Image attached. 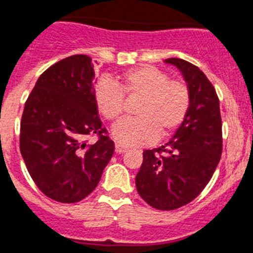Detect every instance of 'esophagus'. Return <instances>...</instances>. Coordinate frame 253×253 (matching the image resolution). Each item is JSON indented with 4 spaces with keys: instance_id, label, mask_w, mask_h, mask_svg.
Here are the masks:
<instances>
[{
    "instance_id": "obj_1",
    "label": "esophagus",
    "mask_w": 253,
    "mask_h": 253,
    "mask_svg": "<svg viewBox=\"0 0 253 253\" xmlns=\"http://www.w3.org/2000/svg\"><path fill=\"white\" fill-rule=\"evenodd\" d=\"M126 148H123L122 145H120V144H117L116 145V153H118V154H122V153L126 152Z\"/></svg>"
}]
</instances>
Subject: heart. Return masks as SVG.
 Wrapping results in <instances>:
<instances>
[{
    "instance_id": "obj_1",
    "label": "heart",
    "mask_w": 253,
    "mask_h": 253,
    "mask_svg": "<svg viewBox=\"0 0 253 253\" xmlns=\"http://www.w3.org/2000/svg\"><path fill=\"white\" fill-rule=\"evenodd\" d=\"M120 86L109 80L95 86L97 110L108 121L120 118L123 110V92L140 97L135 108L136 118L123 120L112 130L121 145L137 146L152 143L156 137H166L179 128L188 113L190 96L185 84L169 80L165 72L150 65L123 72Z\"/></svg>"
}]
</instances>
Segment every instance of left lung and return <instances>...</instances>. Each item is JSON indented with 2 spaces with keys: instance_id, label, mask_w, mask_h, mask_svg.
<instances>
[{
  "instance_id": "8db88e82",
  "label": "left lung",
  "mask_w": 253,
  "mask_h": 253,
  "mask_svg": "<svg viewBox=\"0 0 253 253\" xmlns=\"http://www.w3.org/2000/svg\"><path fill=\"white\" fill-rule=\"evenodd\" d=\"M188 84L185 120L169 141L144 150L136 189L153 209L171 211L197 198L215 172L222 152L220 101L212 84L198 67L177 58L166 59Z\"/></svg>"
}]
</instances>
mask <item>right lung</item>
Here are the masks:
<instances>
[{
    "label": "right lung",
    "mask_w": 253,
    "mask_h": 253,
    "mask_svg": "<svg viewBox=\"0 0 253 253\" xmlns=\"http://www.w3.org/2000/svg\"><path fill=\"white\" fill-rule=\"evenodd\" d=\"M95 84L91 58L73 55L40 76L24 105L20 153L38 189L58 202L86 198L114 153L97 116ZM95 133L99 140L87 144Z\"/></svg>",
    "instance_id": "add662e5"
}]
</instances>
